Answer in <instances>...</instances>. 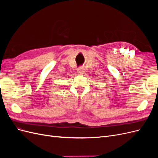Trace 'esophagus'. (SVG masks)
<instances>
[{
  "label": "esophagus",
  "instance_id": "esophagus-1",
  "mask_svg": "<svg viewBox=\"0 0 158 158\" xmlns=\"http://www.w3.org/2000/svg\"><path fill=\"white\" fill-rule=\"evenodd\" d=\"M77 73L78 74H82L84 73V67H82V66H80V67L77 70Z\"/></svg>",
  "mask_w": 158,
  "mask_h": 158
}]
</instances>
